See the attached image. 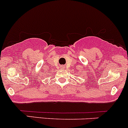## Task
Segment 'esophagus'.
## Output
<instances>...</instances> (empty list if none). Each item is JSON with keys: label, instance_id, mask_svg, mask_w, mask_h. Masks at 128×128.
I'll list each match as a JSON object with an SVG mask.
<instances>
[{"label": "esophagus", "instance_id": "34e87169", "mask_svg": "<svg viewBox=\"0 0 128 128\" xmlns=\"http://www.w3.org/2000/svg\"><path fill=\"white\" fill-rule=\"evenodd\" d=\"M62 68H64V67H63V66H62Z\"/></svg>", "mask_w": 128, "mask_h": 128}]
</instances>
